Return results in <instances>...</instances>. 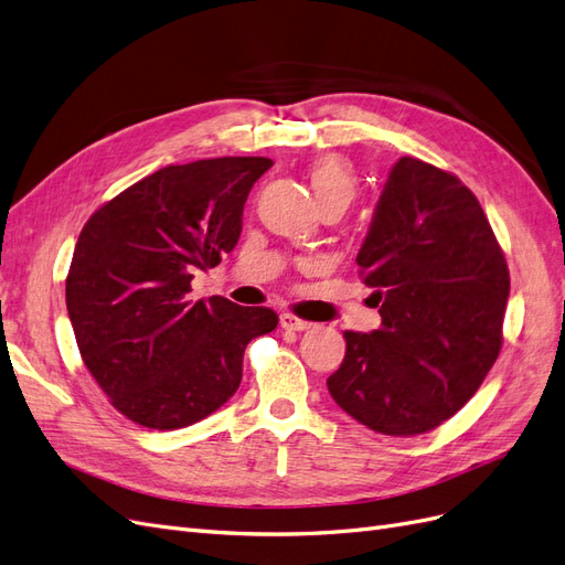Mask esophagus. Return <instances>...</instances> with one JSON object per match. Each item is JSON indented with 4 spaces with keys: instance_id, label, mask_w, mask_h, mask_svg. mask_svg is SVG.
I'll return each mask as SVG.
<instances>
[{
    "instance_id": "34e87169",
    "label": "esophagus",
    "mask_w": 565,
    "mask_h": 565,
    "mask_svg": "<svg viewBox=\"0 0 565 565\" xmlns=\"http://www.w3.org/2000/svg\"><path fill=\"white\" fill-rule=\"evenodd\" d=\"M280 324H282L285 330L303 332V330H309L313 322H309V320H301V318H297V316H292V313H282V316H280Z\"/></svg>"
}]
</instances>
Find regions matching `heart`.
Listing matches in <instances>:
<instances>
[{"mask_svg":"<svg viewBox=\"0 0 565 565\" xmlns=\"http://www.w3.org/2000/svg\"><path fill=\"white\" fill-rule=\"evenodd\" d=\"M309 183L318 204L344 202L347 207L355 198V172L349 160L339 156H324L309 169Z\"/></svg>","mask_w":565,"mask_h":565,"instance_id":"b5f03b06","label":"heart"}]
</instances>
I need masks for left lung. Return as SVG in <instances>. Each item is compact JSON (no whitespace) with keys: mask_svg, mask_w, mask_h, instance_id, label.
I'll return each mask as SVG.
<instances>
[{"mask_svg":"<svg viewBox=\"0 0 565 565\" xmlns=\"http://www.w3.org/2000/svg\"><path fill=\"white\" fill-rule=\"evenodd\" d=\"M382 328L344 332L328 377L367 429L417 436L465 405L502 349L509 268L483 207L455 174L401 158L355 256Z\"/></svg>","mask_w":565,"mask_h":565,"instance_id":"left-lung-1","label":"left lung"}]
</instances>
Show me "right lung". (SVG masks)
Returning a JSON list of instances; mask_svg holds the SVG:
<instances>
[{
  "mask_svg": "<svg viewBox=\"0 0 565 565\" xmlns=\"http://www.w3.org/2000/svg\"><path fill=\"white\" fill-rule=\"evenodd\" d=\"M268 158L169 164L84 224L65 278L82 361L113 407L148 429L191 426L241 386L254 337L278 328L264 306L193 301L191 280L233 252L245 200Z\"/></svg>",
  "mask_w": 565,
  "mask_h": 565,
  "instance_id": "obj_1",
  "label": "right lung"
}]
</instances>
